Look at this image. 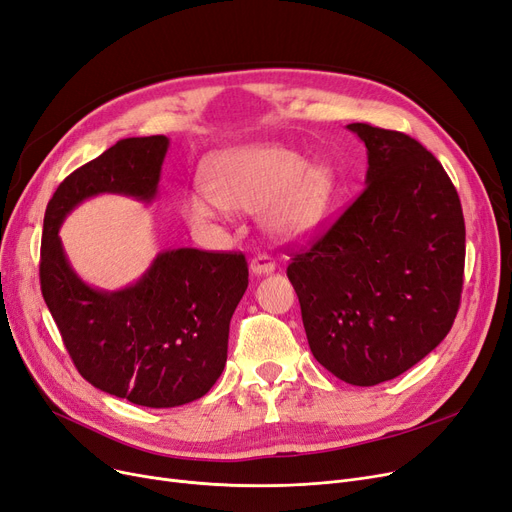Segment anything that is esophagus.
I'll return each mask as SVG.
<instances>
[{
	"instance_id": "esophagus-1",
	"label": "esophagus",
	"mask_w": 512,
	"mask_h": 512,
	"mask_svg": "<svg viewBox=\"0 0 512 512\" xmlns=\"http://www.w3.org/2000/svg\"><path fill=\"white\" fill-rule=\"evenodd\" d=\"M250 271H252V275H256V277L269 275V273L275 271V262H273V258L267 256V254H258V256H254L252 262H250Z\"/></svg>"
}]
</instances>
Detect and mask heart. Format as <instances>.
Here are the masks:
<instances>
[{
  "label": "heart",
  "instance_id": "obj_1",
  "mask_svg": "<svg viewBox=\"0 0 512 512\" xmlns=\"http://www.w3.org/2000/svg\"><path fill=\"white\" fill-rule=\"evenodd\" d=\"M208 189H193L182 201V212L208 227L224 212H260L264 227L281 241L313 235L330 214L336 176L325 163H309L296 151L260 145L214 155L203 170Z\"/></svg>",
  "mask_w": 512,
  "mask_h": 512
}]
</instances>
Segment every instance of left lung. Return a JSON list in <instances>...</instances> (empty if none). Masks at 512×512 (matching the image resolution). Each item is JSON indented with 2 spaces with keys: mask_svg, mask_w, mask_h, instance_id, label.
I'll return each mask as SVG.
<instances>
[{
  "mask_svg": "<svg viewBox=\"0 0 512 512\" xmlns=\"http://www.w3.org/2000/svg\"><path fill=\"white\" fill-rule=\"evenodd\" d=\"M367 149L365 189L288 277L313 357L355 386L393 380L452 330L464 216L452 180L418 140L349 124Z\"/></svg>",
  "mask_w": 512,
  "mask_h": 512,
  "instance_id": "left-lung-1",
  "label": "left lung"
}]
</instances>
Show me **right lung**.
I'll list each match as a JSON object with an SVG mask.
<instances>
[{
  "label": "right lung",
  "mask_w": 512,
  "mask_h": 512,
  "mask_svg": "<svg viewBox=\"0 0 512 512\" xmlns=\"http://www.w3.org/2000/svg\"><path fill=\"white\" fill-rule=\"evenodd\" d=\"M170 140L124 138L60 182L42 237L39 281L67 351L92 386L145 407H176L206 395L227 363L229 323L248 290L243 254L166 250L124 290L81 279L58 229L100 193L153 201Z\"/></svg>",
  "instance_id": "right-lung-1"
}]
</instances>
